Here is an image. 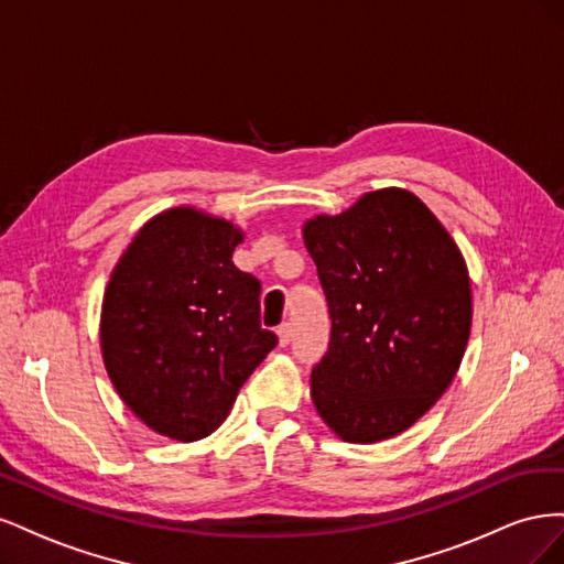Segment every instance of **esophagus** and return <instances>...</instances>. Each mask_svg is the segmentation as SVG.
<instances>
[{
	"label": "esophagus",
	"instance_id": "1",
	"mask_svg": "<svg viewBox=\"0 0 564 564\" xmlns=\"http://www.w3.org/2000/svg\"><path fill=\"white\" fill-rule=\"evenodd\" d=\"M278 338H280V346H282V348L289 346V340H292V327H289L286 322L280 324V327H278Z\"/></svg>",
	"mask_w": 564,
	"mask_h": 564
}]
</instances>
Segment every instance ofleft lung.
I'll return each mask as SVG.
<instances>
[{
  "mask_svg": "<svg viewBox=\"0 0 564 564\" xmlns=\"http://www.w3.org/2000/svg\"><path fill=\"white\" fill-rule=\"evenodd\" d=\"M303 242L329 303V350L313 367L317 414L346 442L400 435L456 377L470 336L466 261L425 204L402 187L315 216Z\"/></svg>",
  "mask_w": 564,
  "mask_h": 564,
  "instance_id": "8db88e82",
  "label": "left lung"
}]
</instances>
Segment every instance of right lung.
I'll list each match as a JSON object with an SVG mask.
<instances>
[{
  "mask_svg": "<svg viewBox=\"0 0 564 564\" xmlns=\"http://www.w3.org/2000/svg\"><path fill=\"white\" fill-rule=\"evenodd\" d=\"M242 230L191 207L162 212L115 265L100 350L119 398L181 442L214 433L278 346L261 327V282L237 270Z\"/></svg>",
  "mask_w": 564,
  "mask_h": 564,
  "instance_id": "1",
  "label": "right lung"
}]
</instances>
